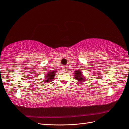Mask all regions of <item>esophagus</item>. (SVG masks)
<instances>
[{"instance_id":"obj_1","label":"esophagus","mask_w":129,"mask_h":129,"mask_svg":"<svg viewBox=\"0 0 129 129\" xmlns=\"http://www.w3.org/2000/svg\"><path fill=\"white\" fill-rule=\"evenodd\" d=\"M62 69H63V71L64 72H66V71H67L68 68H67V67L66 66H63V68H62Z\"/></svg>"}]
</instances>
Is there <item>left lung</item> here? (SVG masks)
<instances>
[{
    "label": "left lung",
    "mask_w": 129,
    "mask_h": 129,
    "mask_svg": "<svg viewBox=\"0 0 129 129\" xmlns=\"http://www.w3.org/2000/svg\"><path fill=\"white\" fill-rule=\"evenodd\" d=\"M74 74H74V78L79 82L82 83L85 81V78L82 75V73L81 70H76Z\"/></svg>",
    "instance_id": "1"
}]
</instances>
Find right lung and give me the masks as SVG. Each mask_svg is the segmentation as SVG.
<instances>
[{
	"label": "right lung",
	"instance_id": "right-lung-1",
	"mask_svg": "<svg viewBox=\"0 0 129 129\" xmlns=\"http://www.w3.org/2000/svg\"><path fill=\"white\" fill-rule=\"evenodd\" d=\"M56 72H57V71H49L48 72L47 74L46 75V77H45V83H48L49 82L52 81V79H53L54 77H55V73Z\"/></svg>",
	"mask_w": 129,
	"mask_h": 129
}]
</instances>
